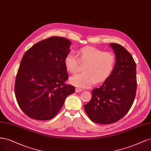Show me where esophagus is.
I'll use <instances>...</instances> for the list:
<instances>
[{
	"instance_id": "1",
	"label": "esophagus",
	"mask_w": 151,
	"mask_h": 151,
	"mask_svg": "<svg viewBox=\"0 0 151 151\" xmlns=\"http://www.w3.org/2000/svg\"><path fill=\"white\" fill-rule=\"evenodd\" d=\"M81 91H82V90L81 88H76V89H75V91L76 92V93H80V92H81Z\"/></svg>"
}]
</instances>
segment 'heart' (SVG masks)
Returning <instances> with one entry per match:
<instances>
[{"label": "heart", "mask_w": 151, "mask_h": 151, "mask_svg": "<svg viewBox=\"0 0 151 151\" xmlns=\"http://www.w3.org/2000/svg\"><path fill=\"white\" fill-rule=\"evenodd\" d=\"M70 52L65 56L64 64L66 70L75 73L79 70L80 63L86 64L83 73L70 78V83L79 88H86L95 83L106 80L112 73L116 64L114 53L104 52L94 47H85L78 52Z\"/></svg>", "instance_id": "b5f03b06"}]
</instances>
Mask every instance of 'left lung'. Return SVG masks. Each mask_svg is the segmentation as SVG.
Masks as SVG:
<instances>
[{"mask_svg": "<svg viewBox=\"0 0 151 151\" xmlns=\"http://www.w3.org/2000/svg\"><path fill=\"white\" fill-rule=\"evenodd\" d=\"M110 46L115 54V68L99 88L92 90L91 99L84 105L91 120L100 124H113L124 117L134 103L137 90L133 57L119 44Z\"/></svg>", "mask_w": 151, "mask_h": 151, "instance_id": "8db88e82", "label": "left lung"}]
</instances>
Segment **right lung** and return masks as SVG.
Instances as JSON below:
<instances>
[{
  "label": "right lung",
  "mask_w": 151,
  "mask_h": 151,
  "mask_svg": "<svg viewBox=\"0 0 151 151\" xmlns=\"http://www.w3.org/2000/svg\"><path fill=\"white\" fill-rule=\"evenodd\" d=\"M71 42L53 36L37 42L22 58L16 78L15 95L19 107L30 118L52 119L75 86L66 85L68 78L64 64Z\"/></svg>",
  "instance_id": "obj_1"
}]
</instances>
